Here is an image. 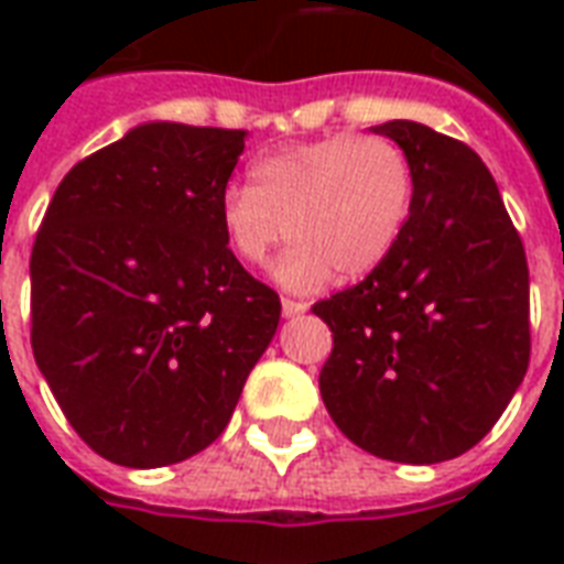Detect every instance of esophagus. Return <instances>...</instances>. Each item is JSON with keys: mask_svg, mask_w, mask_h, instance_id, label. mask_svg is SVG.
Instances as JSON below:
<instances>
[{"mask_svg": "<svg viewBox=\"0 0 564 564\" xmlns=\"http://www.w3.org/2000/svg\"><path fill=\"white\" fill-rule=\"evenodd\" d=\"M281 307H283V316L292 318V316H301V313H307V301L281 299Z\"/></svg>", "mask_w": 564, "mask_h": 564, "instance_id": "1", "label": "esophagus"}]
</instances>
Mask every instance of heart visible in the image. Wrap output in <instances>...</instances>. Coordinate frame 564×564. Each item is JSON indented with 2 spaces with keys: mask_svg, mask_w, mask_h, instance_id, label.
Listing matches in <instances>:
<instances>
[{
  "mask_svg": "<svg viewBox=\"0 0 564 564\" xmlns=\"http://www.w3.org/2000/svg\"><path fill=\"white\" fill-rule=\"evenodd\" d=\"M412 207V170L394 140L330 134L263 154L248 166V187L219 198L230 251L263 265L286 234L295 239L274 278L290 290H316L339 269L362 278L383 263Z\"/></svg>",
  "mask_w": 564,
  "mask_h": 564,
  "instance_id": "b5f03b06",
  "label": "heart"
}]
</instances>
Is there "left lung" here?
<instances>
[{"label": "left lung", "instance_id": "1", "mask_svg": "<svg viewBox=\"0 0 564 564\" xmlns=\"http://www.w3.org/2000/svg\"><path fill=\"white\" fill-rule=\"evenodd\" d=\"M401 145L412 207L383 263L313 304L334 334L318 375L330 419L392 463L471 451L530 366L524 242L480 154L433 128H371Z\"/></svg>", "mask_w": 564, "mask_h": 564}]
</instances>
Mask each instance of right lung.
<instances>
[{"label": "right lung", "instance_id": "right-lung-1", "mask_svg": "<svg viewBox=\"0 0 564 564\" xmlns=\"http://www.w3.org/2000/svg\"><path fill=\"white\" fill-rule=\"evenodd\" d=\"M248 131L149 122L66 172L31 248V351L57 406L128 468L228 427L281 299L242 269L219 198Z\"/></svg>", "mask_w": 564, "mask_h": 564}]
</instances>
